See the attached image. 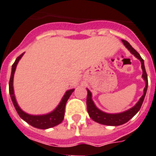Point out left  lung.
Segmentation results:
<instances>
[{
	"mask_svg": "<svg viewBox=\"0 0 156 156\" xmlns=\"http://www.w3.org/2000/svg\"><path fill=\"white\" fill-rule=\"evenodd\" d=\"M123 44L126 46L127 49L129 50L130 52L133 54L134 56L137 57L139 60L141 61V64H142V69H143V78L146 81V86L144 87V92L142 97L139 100V102L136 104V106H134L129 110L126 111L124 112L119 113V114H108V113L103 112L100 110H99L96 107V105L94 104L93 101L92 100V93L89 90H87V112L89 114V116L91 117V119H93L94 121H96V123H101L104 125H108V126H119L122 125L123 123H127L128 120L132 119L134 115H136V113L140 111V108L142 106L144 100L145 95H146L147 89V84H148V80H147V75L146 70H145L144 67V62L142 57L140 56L138 52H136V50L134 49L131 46L127 41L122 40Z\"/></svg>",
	"mask_w": 156,
	"mask_h": 156,
	"instance_id": "obj_1",
	"label": "left lung"
}]
</instances>
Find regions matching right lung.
<instances>
[{
    "label": "right lung",
    "mask_w": 156,
    "mask_h": 156,
    "mask_svg": "<svg viewBox=\"0 0 156 156\" xmlns=\"http://www.w3.org/2000/svg\"><path fill=\"white\" fill-rule=\"evenodd\" d=\"M24 53L18 56L15 60V62L13 63L12 66V73L11 76H10L9 80V93L10 96H11L12 101L13 104L15 108H16V112H17L18 115H20L21 119H23L24 121H26L27 123H29L30 125L33 127H37V128H40V129H47V128H50V127H55V126L58 125L59 123H60L63 121L64 117V109H65V105L66 103L70 97L71 94L73 93L74 89H71L67 91L65 95L63 97L62 100L60 101V104L58 105L52 112L47 114V115H31L27 114V113L24 112L21 109L19 108V106L16 104V99H15V96H14L13 92V87H12V82H13V76L15 70H16V64H17L18 61L20 58L22 57Z\"/></svg>",
    "instance_id": "obj_1"
}]
</instances>
